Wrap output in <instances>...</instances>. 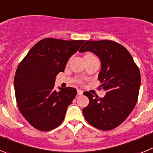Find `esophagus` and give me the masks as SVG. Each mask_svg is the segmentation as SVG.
Returning a JSON list of instances; mask_svg holds the SVG:
<instances>
[{"label": "esophagus", "instance_id": "34e87169", "mask_svg": "<svg viewBox=\"0 0 153 153\" xmlns=\"http://www.w3.org/2000/svg\"><path fill=\"white\" fill-rule=\"evenodd\" d=\"M77 93H78V95H83V90H77Z\"/></svg>", "mask_w": 153, "mask_h": 153}]
</instances>
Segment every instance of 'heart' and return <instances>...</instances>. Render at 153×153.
I'll return each instance as SVG.
<instances>
[{"label":"heart","instance_id":"obj_1","mask_svg":"<svg viewBox=\"0 0 153 153\" xmlns=\"http://www.w3.org/2000/svg\"><path fill=\"white\" fill-rule=\"evenodd\" d=\"M87 55H91V54H87Z\"/></svg>","mask_w":153,"mask_h":153}]
</instances>
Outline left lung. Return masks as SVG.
I'll return each mask as SVG.
<instances>
[{
	"label": "left lung",
	"instance_id": "8db88e82",
	"mask_svg": "<svg viewBox=\"0 0 153 153\" xmlns=\"http://www.w3.org/2000/svg\"><path fill=\"white\" fill-rule=\"evenodd\" d=\"M79 52H91L100 58V87L106 92L103 98L90 92L83 93L90 100L88 106L83 109V116L97 129H114L136 106L141 84L140 70L129 51L117 42L86 40Z\"/></svg>",
	"mask_w": 153,
	"mask_h": 153
}]
</instances>
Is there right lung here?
I'll return each instance as SVG.
<instances>
[{"label": "right lung", "mask_w": 153, "mask_h": 153, "mask_svg": "<svg viewBox=\"0 0 153 153\" xmlns=\"http://www.w3.org/2000/svg\"><path fill=\"white\" fill-rule=\"evenodd\" d=\"M84 40L45 38L33 46L20 63L14 76V90L21 114L36 129L49 131L64 120L76 95L73 87L54 90L56 76L63 72L70 57Z\"/></svg>", "instance_id": "right-lung-1"}]
</instances>
